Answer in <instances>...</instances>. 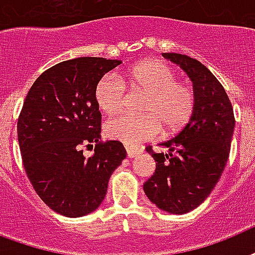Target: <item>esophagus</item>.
<instances>
[{"label": "esophagus", "mask_w": 255, "mask_h": 255, "mask_svg": "<svg viewBox=\"0 0 255 255\" xmlns=\"http://www.w3.org/2000/svg\"><path fill=\"white\" fill-rule=\"evenodd\" d=\"M126 151H128V157H129V158H135L137 155L141 154L142 150L141 149H133V147H128V149H126Z\"/></svg>", "instance_id": "obj_1"}]
</instances>
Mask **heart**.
<instances>
[{"mask_svg":"<svg viewBox=\"0 0 255 255\" xmlns=\"http://www.w3.org/2000/svg\"><path fill=\"white\" fill-rule=\"evenodd\" d=\"M126 83L130 89L146 93L143 114L121 113L105 124L106 137L129 146L150 139L159 133L181 129L191 117L195 105L193 89L175 80L174 72L158 60H146L126 70L124 80L116 73L102 77L94 89V98L104 113L113 114L125 105Z\"/></svg>","mask_w":255,"mask_h":255,"instance_id":"b5f03b06","label":"heart"}]
</instances>
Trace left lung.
Masks as SVG:
<instances>
[{
    "label": "left lung",
    "instance_id": "1",
    "mask_svg": "<svg viewBox=\"0 0 255 255\" xmlns=\"http://www.w3.org/2000/svg\"><path fill=\"white\" fill-rule=\"evenodd\" d=\"M162 56L190 77L195 105L186 126L174 138L159 143L167 154L147 149L155 161V171L143 183V191L163 212L185 214L208 198L220 181L236 120L224 86L205 65L178 53Z\"/></svg>",
    "mask_w": 255,
    "mask_h": 255
}]
</instances>
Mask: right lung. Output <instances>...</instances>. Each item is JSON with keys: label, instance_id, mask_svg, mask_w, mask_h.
Wrapping results in <instances>:
<instances>
[{"label": "right lung", "instance_id": "add662e5", "mask_svg": "<svg viewBox=\"0 0 255 255\" xmlns=\"http://www.w3.org/2000/svg\"><path fill=\"white\" fill-rule=\"evenodd\" d=\"M118 60L80 57L47 69L27 93L17 134L27 178L61 216L77 218L100 206L113 171L126 158L120 141L101 143L97 82ZM96 143L92 157L82 147Z\"/></svg>", "mask_w": 255, "mask_h": 255}]
</instances>
